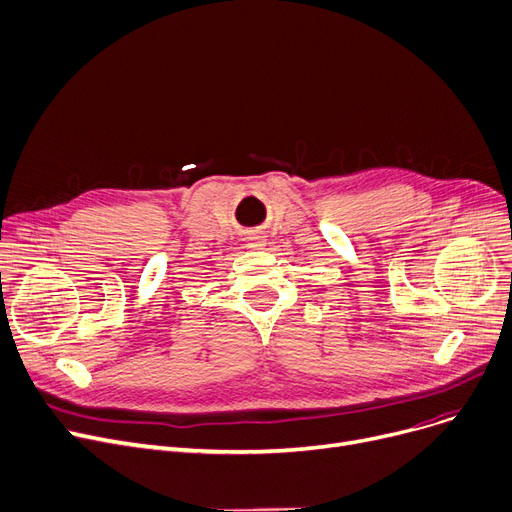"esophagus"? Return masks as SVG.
Returning a JSON list of instances; mask_svg holds the SVG:
<instances>
[{
    "mask_svg": "<svg viewBox=\"0 0 512 512\" xmlns=\"http://www.w3.org/2000/svg\"><path fill=\"white\" fill-rule=\"evenodd\" d=\"M264 246H266V241H264V237H262L260 233H252V235L248 237V248L260 250V248H264Z\"/></svg>",
    "mask_w": 512,
    "mask_h": 512,
    "instance_id": "esophagus-1",
    "label": "esophagus"
}]
</instances>
